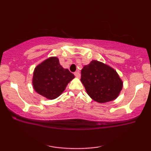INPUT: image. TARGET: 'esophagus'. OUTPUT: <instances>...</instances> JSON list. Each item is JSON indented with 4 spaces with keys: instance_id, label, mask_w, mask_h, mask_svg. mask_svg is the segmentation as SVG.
I'll use <instances>...</instances> for the list:
<instances>
[{
    "instance_id": "esophagus-1",
    "label": "esophagus",
    "mask_w": 151,
    "mask_h": 151,
    "mask_svg": "<svg viewBox=\"0 0 151 151\" xmlns=\"http://www.w3.org/2000/svg\"><path fill=\"white\" fill-rule=\"evenodd\" d=\"M74 75H75V76H76V78H79L80 77V72L78 71H76L75 73H74Z\"/></svg>"
}]
</instances>
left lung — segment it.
<instances>
[{"instance_id": "left-lung-1", "label": "left lung", "mask_w": 151, "mask_h": 151, "mask_svg": "<svg viewBox=\"0 0 151 151\" xmlns=\"http://www.w3.org/2000/svg\"><path fill=\"white\" fill-rule=\"evenodd\" d=\"M81 82L88 96L96 102L115 100L122 88V81L112 68L93 60L81 70Z\"/></svg>"}]
</instances>
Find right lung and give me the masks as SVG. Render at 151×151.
I'll return each instance as SVG.
<instances>
[{
  "label": "right lung",
  "instance_id": "right-lung-1",
  "mask_svg": "<svg viewBox=\"0 0 151 151\" xmlns=\"http://www.w3.org/2000/svg\"><path fill=\"white\" fill-rule=\"evenodd\" d=\"M74 75L60 65L56 57H51L37 66L34 72L33 85L36 91L53 100L58 97Z\"/></svg>",
  "mask_w": 151,
  "mask_h": 151
}]
</instances>
